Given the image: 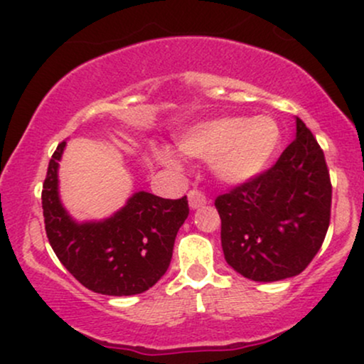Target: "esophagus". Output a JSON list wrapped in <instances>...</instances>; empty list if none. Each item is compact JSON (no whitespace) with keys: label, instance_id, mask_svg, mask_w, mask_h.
I'll use <instances>...</instances> for the list:
<instances>
[{"label":"esophagus","instance_id":"34e87169","mask_svg":"<svg viewBox=\"0 0 364 364\" xmlns=\"http://www.w3.org/2000/svg\"><path fill=\"white\" fill-rule=\"evenodd\" d=\"M188 203H190V207L193 208H200L203 207L207 203V196L202 193L200 190H190V193H188Z\"/></svg>","mask_w":364,"mask_h":364}]
</instances>
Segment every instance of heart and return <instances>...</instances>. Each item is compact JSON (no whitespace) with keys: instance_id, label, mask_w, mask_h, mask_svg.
<instances>
[{"instance_id":"heart-1","label":"heart","mask_w":364,"mask_h":364,"mask_svg":"<svg viewBox=\"0 0 364 364\" xmlns=\"http://www.w3.org/2000/svg\"><path fill=\"white\" fill-rule=\"evenodd\" d=\"M281 141V132L270 118H220L198 124L179 140V149L190 157L212 161V171L220 181L237 185L257 176L272 159ZM162 161L174 166L169 152Z\"/></svg>"}]
</instances>
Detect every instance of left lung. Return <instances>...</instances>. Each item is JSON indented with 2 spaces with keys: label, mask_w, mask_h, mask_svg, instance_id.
Here are the masks:
<instances>
[{
  "label": "left lung",
  "mask_w": 364,
  "mask_h": 364,
  "mask_svg": "<svg viewBox=\"0 0 364 364\" xmlns=\"http://www.w3.org/2000/svg\"><path fill=\"white\" fill-rule=\"evenodd\" d=\"M330 207L323 150L296 118V139L272 168L215 198L225 262L257 282L301 274L323 243Z\"/></svg>",
  "instance_id": "1"
}]
</instances>
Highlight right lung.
Masks as SVG:
<instances>
[{"mask_svg":"<svg viewBox=\"0 0 364 364\" xmlns=\"http://www.w3.org/2000/svg\"><path fill=\"white\" fill-rule=\"evenodd\" d=\"M66 141L54 150L43 185L49 245L65 269L87 289L132 296L150 289L168 270L174 240L186 220V196L161 198L139 191L127 205L97 223H77L58 193V166Z\"/></svg>","mask_w":364,"mask_h":364,"instance_id":"obj_1","label":"right lung"}]
</instances>
